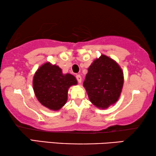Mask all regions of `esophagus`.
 Returning a JSON list of instances; mask_svg holds the SVG:
<instances>
[{"label":"esophagus","mask_w":156,"mask_h":156,"mask_svg":"<svg viewBox=\"0 0 156 156\" xmlns=\"http://www.w3.org/2000/svg\"><path fill=\"white\" fill-rule=\"evenodd\" d=\"M76 80H77L78 82L80 84V83L82 82V76H81L80 74H77V75H76Z\"/></svg>","instance_id":"obj_1"}]
</instances>
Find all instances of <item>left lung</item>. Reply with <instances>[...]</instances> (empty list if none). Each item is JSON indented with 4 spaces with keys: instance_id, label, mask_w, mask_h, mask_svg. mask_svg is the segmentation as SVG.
<instances>
[{
    "instance_id": "8db88e82",
    "label": "left lung",
    "mask_w": 156,
    "mask_h": 156,
    "mask_svg": "<svg viewBox=\"0 0 156 156\" xmlns=\"http://www.w3.org/2000/svg\"><path fill=\"white\" fill-rule=\"evenodd\" d=\"M118 64L102 55L89 66L83 86L89 99L99 108H106L118 101L123 84V74Z\"/></svg>"
}]
</instances>
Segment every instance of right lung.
Here are the masks:
<instances>
[{"mask_svg": "<svg viewBox=\"0 0 156 156\" xmlns=\"http://www.w3.org/2000/svg\"><path fill=\"white\" fill-rule=\"evenodd\" d=\"M77 84L76 78L70 74H63L61 68L50 62L42 65L35 72L33 86L35 94L42 105L57 111L67 101L68 89Z\"/></svg>", "mask_w": 156, "mask_h": 156, "instance_id": "1", "label": "right lung"}]
</instances>
